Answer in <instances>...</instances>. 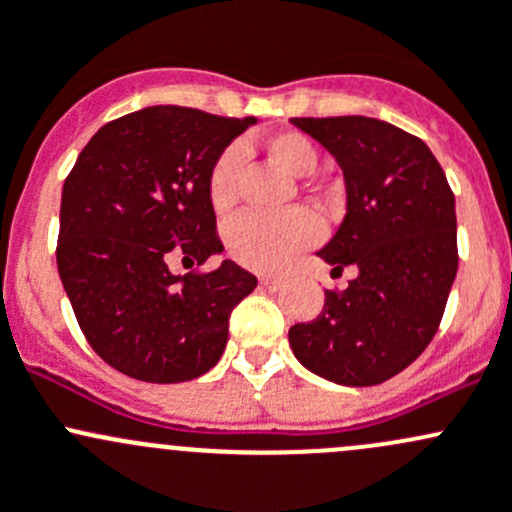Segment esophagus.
Segmentation results:
<instances>
[{
    "label": "esophagus",
    "instance_id": "1",
    "mask_svg": "<svg viewBox=\"0 0 512 512\" xmlns=\"http://www.w3.org/2000/svg\"><path fill=\"white\" fill-rule=\"evenodd\" d=\"M261 286L266 288V291H278V288L283 286V278H278V276H261Z\"/></svg>",
    "mask_w": 512,
    "mask_h": 512
}]
</instances>
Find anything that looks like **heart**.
I'll use <instances>...</instances> for the list:
<instances>
[{
    "label": "heart",
    "mask_w": 512,
    "mask_h": 512,
    "mask_svg": "<svg viewBox=\"0 0 512 512\" xmlns=\"http://www.w3.org/2000/svg\"><path fill=\"white\" fill-rule=\"evenodd\" d=\"M268 157L293 177L313 175L318 167V147L303 133H278L266 142ZM241 152L229 147L217 157L209 172V202L214 212L226 214L236 202V175ZM318 239V221L305 209L283 214H241L226 229V249L234 261L254 271H278L291 258Z\"/></svg>",
    "instance_id": "1"
}]
</instances>
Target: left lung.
I'll return each instance as SVG.
<instances>
[{
  "mask_svg": "<svg viewBox=\"0 0 512 512\" xmlns=\"http://www.w3.org/2000/svg\"><path fill=\"white\" fill-rule=\"evenodd\" d=\"M345 177L347 214L318 251L357 268L325 291L318 318L288 330L293 355L318 377L372 387L407 370L436 335L458 271L456 202L424 140L365 115L291 118Z\"/></svg>",
  "mask_w": 512,
  "mask_h": 512,
  "instance_id": "left-lung-1",
  "label": "left lung"
}]
</instances>
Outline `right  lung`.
I'll return each instance as SVG.
<instances>
[{
    "label": "right lung",
    "mask_w": 512,
    "mask_h": 512,
    "mask_svg": "<svg viewBox=\"0 0 512 512\" xmlns=\"http://www.w3.org/2000/svg\"><path fill=\"white\" fill-rule=\"evenodd\" d=\"M256 118L152 105L103 125L63 182L56 263L93 350L133 379L187 382L219 362L256 276L221 261L175 276L172 254H221L209 172Z\"/></svg>",
    "instance_id": "obj_1"
}]
</instances>
